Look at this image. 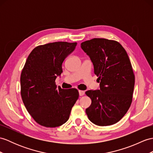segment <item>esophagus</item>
<instances>
[{
  "label": "esophagus",
  "instance_id": "obj_1",
  "mask_svg": "<svg viewBox=\"0 0 153 153\" xmlns=\"http://www.w3.org/2000/svg\"><path fill=\"white\" fill-rule=\"evenodd\" d=\"M79 95H80V96H82V95H84V94H85L84 91H82V90H79Z\"/></svg>",
  "mask_w": 153,
  "mask_h": 153
}]
</instances>
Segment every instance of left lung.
<instances>
[{
	"mask_svg": "<svg viewBox=\"0 0 153 153\" xmlns=\"http://www.w3.org/2000/svg\"><path fill=\"white\" fill-rule=\"evenodd\" d=\"M94 64L100 89L85 94L91 104L85 110L89 120L98 126L116 123L131 105L135 76L128 56L114 40L94 38L81 43Z\"/></svg>",
	"mask_w": 153,
	"mask_h": 153,
	"instance_id": "obj_1",
	"label": "left lung"
}]
</instances>
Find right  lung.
<instances>
[{
	"label": "right lung",
	"instance_id": "obj_1",
	"mask_svg": "<svg viewBox=\"0 0 153 153\" xmlns=\"http://www.w3.org/2000/svg\"><path fill=\"white\" fill-rule=\"evenodd\" d=\"M77 43L58 42L33 48L21 74V95L28 112L45 127H57L69 120L79 99L75 88L64 89L55 80L63 72L62 63Z\"/></svg>",
	"mask_w": 153,
	"mask_h": 153
}]
</instances>
